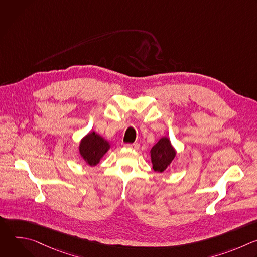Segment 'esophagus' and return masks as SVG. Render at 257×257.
<instances>
[{"mask_svg":"<svg viewBox=\"0 0 257 257\" xmlns=\"http://www.w3.org/2000/svg\"><path fill=\"white\" fill-rule=\"evenodd\" d=\"M124 146L127 149H132V150H135V151L140 148L139 143H126V144H124Z\"/></svg>","mask_w":257,"mask_h":257,"instance_id":"34e87169","label":"esophagus"}]
</instances>
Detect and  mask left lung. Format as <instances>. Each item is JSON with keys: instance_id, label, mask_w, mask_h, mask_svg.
<instances>
[{"instance_id": "1", "label": "left lung", "mask_w": 257, "mask_h": 257, "mask_svg": "<svg viewBox=\"0 0 257 257\" xmlns=\"http://www.w3.org/2000/svg\"><path fill=\"white\" fill-rule=\"evenodd\" d=\"M151 161L155 172L163 173L175 159L177 152L171 140L167 136H163L151 150Z\"/></svg>"}]
</instances>
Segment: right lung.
<instances>
[{
    "label": "right lung",
    "mask_w": 257,
    "mask_h": 257,
    "mask_svg": "<svg viewBox=\"0 0 257 257\" xmlns=\"http://www.w3.org/2000/svg\"><path fill=\"white\" fill-rule=\"evenodd\" d=\"M109 150L111 143L94 131L81 138L78 148L80 157L90 167L96 166Z\"/></svg>",
    "instance_id": "add662e5"
}]
</instances>
